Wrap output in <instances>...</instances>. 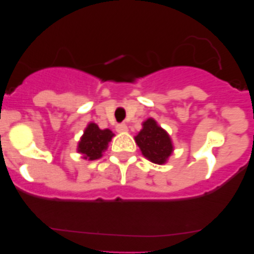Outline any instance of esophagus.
<instances>
[{"label":"esophagus","instance_id":"obj_1","mask_svg":"<svg viewBox=\"0 0 254 254\" xmlns=\"http://www.w3.org/2000/svg\"><path fill=\"white\" fill-rule=\"evenodd\" d=\"M115 129H117L118 132H125L127 131V125L124 124V123H122V124H118L117 127H115Z\"/></svg>","mask_w":254,"mask_h":254}]
</instances>
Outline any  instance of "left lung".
Here are the masks:
<instances>
[{"label": "left lung", "instance_id": "8db88e82", "mask_svg": "<svg viewBox=\"0 0 254 254\" xmlns=\"http://www.w3.org/2000/svg\"><path fill=\"white\" fill-rule=\"evenodd\" d=\"M142 155L151 162L163 165L173 151L172 140L166 130L158 127L156 120L148 118L142 123V129L135 136Z\"/></svg>", "mask_w": 254, "mask_h": 254}]
</instances>
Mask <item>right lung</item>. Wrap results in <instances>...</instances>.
<instances>
[{
    "instance_id": "1",
    "label": "right lung",
    "mask_w": 254,
    "mask_h": 254,
    "mask_svg": "<svg viewBox=\"0 0 254 254\" xmlns=\"http://www.w3.org/2000/svg\"><path fill=\"white\" fill-rule=\"evenodd\" d=\"M113 136L114 134L109 129L102 130L97 124L89 123L79 140L77 151L84 160H98L107 150Z\"/></svg>"
}]
</instances>
